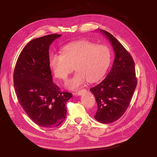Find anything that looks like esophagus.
<instances>
[{"instance_id": "34e87169", "label": "esophagus", "mask_w": 157, "mask_h": 157, "mask_svg": "<svg viewBox=\"0 0 157 157\" xmlns=\"http://www.w3.org/2000/svg\"><path fill=\"white\" fill-rule=\"evenodd\" d=\"M86 92H87V91L86 90V89H82V90L79 91H78V93H76V94H77V95H78V96H82L83 94L86 93Z\"/></svg>"}]
</instances>
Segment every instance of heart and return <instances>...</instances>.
Listing matches in <instances>:
<instances>
[{
	"label": "heart",
	"instance_id": "1",
	"mask_svg": "<svg viewBox=\"0 0 157 157\" xmlns=\"http://www.w3.org/2000/svg\"><path fill=\"white\" fill-rule=\"evenodd\" d=\"M62 54L52 53L49 63L54 76L65 81L73 71L76 73L65 84L70 90H76L87 81L96 82L106 73L111 61L109 48L82 40L64 46Z\"/></svg>",
	"mask_w": 157,
	"mask_h": 157
}]
</instances>
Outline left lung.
I'll return each mask as SVG.
<instances>
[{
    "label": "left lung",
    "mask_w": 157,
    "mask_h": 157,
    "mask_svg": "<svg viewBox=\"0 0 157 157\" xmlns=\"http://www.w3.org/2000/svg\"><path fill=\"white\" fill-rule=\"evenodd\" d=\"M100 31L110 41L115 52L113 67L105 78L90 89L98 104L94 118L102 124L113 123L125 113L137 86L135 63L122 44L107 31Z\"/></svg>",
    "instance_id": "1"
}]
</instances>
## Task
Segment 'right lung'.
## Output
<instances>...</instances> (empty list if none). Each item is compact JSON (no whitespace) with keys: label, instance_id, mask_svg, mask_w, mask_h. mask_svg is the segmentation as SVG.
Here are the masks:
<instances>
[{"label":"right lung","instance_id":"obj_1","mask_svg":"<svg viewBox=\"0 0 157 157\" xmlns=\"http://www.w3.org/2000/svg\"><path fill=\"white\" fill-rule=\"evenodd\" d=\"M61 36L55 33L32 40L21 52L15 66L13 84L18 102L42 127H56L64 121L66 104L73 96L61 92L52 80L49 47Z\"/></svg>","mask_w":157,"mask_h":157}]
</instances>
